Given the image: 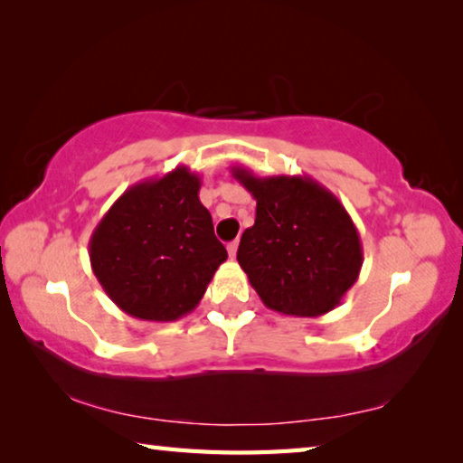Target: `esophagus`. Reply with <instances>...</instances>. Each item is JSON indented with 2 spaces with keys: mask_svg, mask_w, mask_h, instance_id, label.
<instances>
[{
  "mask_svg": "<svg viewBox=\"0 0 463 463\" xmlns=\"http://www.w3.org/2000/svg\"><path fill=\"white\" fill-rule=\"evenodd\" d=\"M237 249H239V241H232V242H229V245H226V250H229L231 257L237 255Z\"/></svg>",
  "mask_w": 463,
  "mask_h": 463,
  "instance_id": "1",
  "label": "esophagus"
}]
</instances>
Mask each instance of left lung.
Listing matches in <instances>:
<instances>
[{
    "instance_id": "obj_1",
    "label": "left lung",
    "mask_w": 463,
    "mask_h": 463,
    "mask_svg": "<svg viewBox=\"0 0 463 463\" xmlns=\"http://www.w3.org/2000/svg\"><path fill=\"white\" fill-rule=\"evenodd\" d=\"M257 200L237 261L263 304L288 317H320L355 284L364 249L354 221L333 192L308 175L257 177L232 167Z\"/></svg>"
}]
</instances>
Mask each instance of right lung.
I'll return each instance as SVG.
<instances>
[{
	"label": "right lung",
	"instance_id": "1",
	"mask_svg": "<svg viewBox=\"0 0 463 463\" xmlns=\"http://www.w3.org/2000/svg\"><path fill=\"white\" fill-rule=\"evenodd\" d=\"M185 165L128 187L90 239V261L116 307L169 323L198 307L226 249Z\"/></svg>",
	"mask_w": 463,
	"mask_h": 463
}]
</instances>
